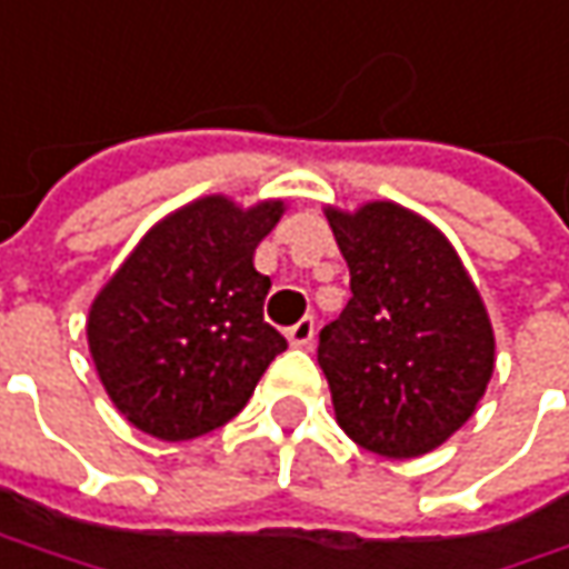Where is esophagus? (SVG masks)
Instances as JSON below:
<instances>
[{
    "label": "esophagus",
    "mask_w": 569,
    "mask_h": 569,
    "mask_svg": "<svg viewBox=\"0 0 569 569\" xmlns=\"http://www.w3.org/2000/svg\"><path fill=\"white\" fill-rule=\"evenodd\" d=\"M286 338H289V345H292V348H309V345L316 341V318H302V321H296V325L286 331Z\"/></svg>",
    "instance_id": "1"
}]
</instances>
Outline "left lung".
<instances>
[{"label":"left lung","instance_id":"8db88e82","mask_svg":"<svg viewBox=\"0 0 569 569\" xmlns=\"http://www.w3.org/2000/svg\"><path fill=\"white\" fill-rule=\"evenodd\" d=\"M351 270L318 335L338 425L380 457H421L473 416L496 363L492 325L451 241L396 202L328 209Z\"/></svg>","mask_w":569,"mask_h":569}]
</instances>
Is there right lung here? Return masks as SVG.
I'll return each instance as SVG.
<instances>
[{
  "mask_svg": "<svg viewBox=\"0 0 569 569\" xmlns=\"http://www.w3.org/2000/svg\"><path fill=\"white\" fill-rule=\"evenodd\" d=\"M283 202L196 199L141 238L96 296L89 353L116 409L144 435L189 441L238 416L286 338L263 321L257 244Z\"/></svg>",
  "mask_w": 569,
  "mask_h": 569,
  "instance_id": "obj_1",
  "label": "right lung"
}]
</instances>
